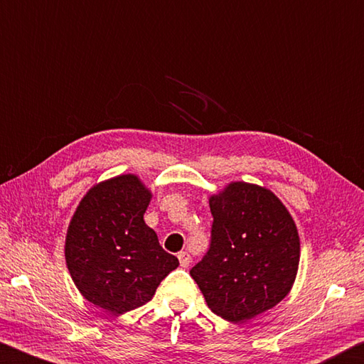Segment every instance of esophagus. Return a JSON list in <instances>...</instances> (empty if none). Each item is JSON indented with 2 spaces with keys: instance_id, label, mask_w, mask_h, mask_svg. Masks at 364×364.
Wrapping results in <instances>:
<instances>
[{
  "instance_id": "1",
  "label": "esophagus",
  "mask_w": 364,
  "mask_h": 364,
  "mask_svg": "<svg viewBox=\"0 0 364 364\" xmlns=\"http://www.w3.org/2000/svg\"><path fill=\"white\" fill-rule=\"evenodd\" d=\"M178 262H181V267H183V269H186V267H188L190 265V262H192V257H190V254L188 252H178Z\"/></svg>"
}]
</instances>
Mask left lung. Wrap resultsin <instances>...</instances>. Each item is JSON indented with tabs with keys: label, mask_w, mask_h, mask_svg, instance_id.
I'll return each instance as SVG.
<instances>
[{
	"label": "left lung",
	"mask_w": 364,
	"mask_h": 364,
	"mask_svg": "<svg viewBox=\"0 0 364 364\" xmlns=\"http://www.w3.org/2000/svg\"><path fill=\"white\" fill-rule=\"evenodd\" d=\"M209 208L211 243L190 275L215 315L251 320L292 288L301 252L296 224L270 190L246 182L211 196Z\"/></svg>",
	"instance_id": "left-lung-1"
}]
</instances>
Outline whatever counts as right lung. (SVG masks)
Listing matches in <instances>:
<instances>
[{"label": "right lung", "instance_id": "right-lung-1", "mask_svg": "<svg viewBox=\"0 0 364 364\" xmlns=\"http://www.w3.org/2000/svg\"><path fill=\"white\" fill-rule=\"evenodd\" d=\"M150 198L136 176H118L89 190L70 222V275L85 299L114 315L149 302L178 267L145 224Z\"/></svg>", "mask_w": 364, "mask_h": 364}]
</instances>
